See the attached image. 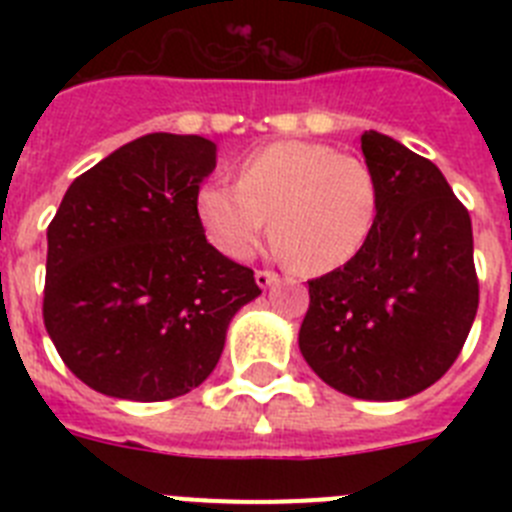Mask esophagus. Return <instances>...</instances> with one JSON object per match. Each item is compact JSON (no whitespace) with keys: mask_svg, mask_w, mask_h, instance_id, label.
Masks as SVG:
<instances>
[{"mask_svg":"<svg viewBox=\"0 0 512 512\" xmlns=\"http://www.w3.org/2000/svg\"><path fill=\"white\" fill-rule=\"evenodd\" d=\"M277 271H271V269H259L256 271V284H259L261 289H266V287H271V284L277 282Z\"/></svg>","mask_w":512,"mask_h":512,"instance_id":"34e87169","label":"esophagus"}]
</instances>
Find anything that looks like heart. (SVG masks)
Returning a JSON list of instances; mask_svg holds the SVG:
<instances>
[{"instance_id":"1","label":"heart","mask_w":512,"mask_h":512,"mask_svg":"<svg viewBox=\"0 0 512 512\" xmlns=\"http://www.w3.org/2000/svg\"><path fill=\"white\" fill-rule=\"evenodd\" d=\"M282 256L307 274H328L356 259L379 217V182L359 156L328 143L277 140L248 153L238 184L197 192L207 241L228 259H248L269 230Z\"/></svg>"}]
</instances>
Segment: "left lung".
<instances>
[{
	"label": "left lung",
	"instance_id": "obj_1",
	"mask_svg": "<svg viewBox=\"0 0 512 512\" xmlns=\"http://www.w3.org/2000/svg\"><path fill=\"white\" fill-rule=\"evenodd\" d=\"M379 217L356 259L310 279L300 351L356 400H402L449 372L479 305L472 220L438 166L366 130Z\"/></svg>",
	"mask_w": 512,
	"mask_h": 512
}]
</instances>
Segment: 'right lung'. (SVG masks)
<instances>
[{
  "instance_id": "1",
  "label": "right lung",
  "mask_w": 512,
  "mask_h": 512,
  "mask_svg": "<svg viewBox=\"0 0 512 512\" xmlns=\"http://www.w3.org/2000/svg\"><path fill=\"white\" fill-rule=\"evenodd\" d=\"M215 143L151 133L76 176L48 225L43 323L102 395L161 402L205 382L230 318L261 295L253 269L197 217Z\"/></svg>"
}]
</instances>
